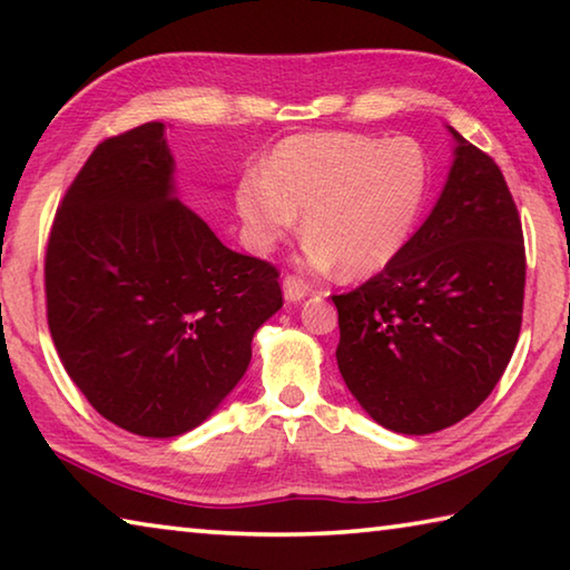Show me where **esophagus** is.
I'll list each match as a JSON object with an SVG mask.
<instances>
[{
  "label": "esophagus",
  "mask_w": 570,
  "mask_h": 570,
  "mask_svg": "<svg viewBox=\"0 0 570 570\" xmlns=\"http://www.w3.org/2000/svg\"><path fill=\"white\" fill-rule=\"evenodd\" d=\"M308 292V286L302 276L296 274H286L284 276V296L288 298V302H298V298H304Z\"/></svg>",
  "instance_id": "34e87169"
}]
</instances>
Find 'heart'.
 Here are the masks:
<instances>
[{
    "instance_id": "obj_1",
    "label": "heart",
    "mask_w": 570,
    "mask_h": 570,
    "mask_svg": "<svg viewBox=\"0 0 570 570\" xmlns=\"http://www.w3.org/2000/svg\"><path fill=\"white\" fill-rule=\"evenodd\" d=\"M428 166L417 142L360 132L296 135L278 146L268 173L250 170L236 188L248 244L266 250L306 210V256L346 276L387 266L420 216Z\"/></svg>"
}]
</instances>
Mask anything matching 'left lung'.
<instances>
[{"label":"left lung","instance_id":"obj_1","mask_svg":"<svg viewBox=\"0 0 570 570\" xmlns=\"http://www.w3.org/2000/svg\"><path fill=\"white\" fill-rule=\"evenodd\" d=\"M445 190L400 254L346 294L336 362L382 428L430 435L495 390L523 324V226L495 160L460 132Z\"/></svg>","mask_w":570,"mask_h":570}]
</instances>
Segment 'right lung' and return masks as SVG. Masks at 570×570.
I'll return each instance as SVG.
<instances>
[{"mask_svg":"<svg viewBox=\"0 0 570 570\" xmlns=\"http://www.w3.org/2000/svg\"><path fill=\"white\" fill-rule=\"evenodd\" d=\"M47 324L105 420L176 438L236 387L250 340L284 304L278 268L236 254L173 193L163 122L105 138L57 206Z\"/></svg>","mask_w":570,"mask_h":570,"instance_id":"add662e5","label":"right lung"}]
</instances>
